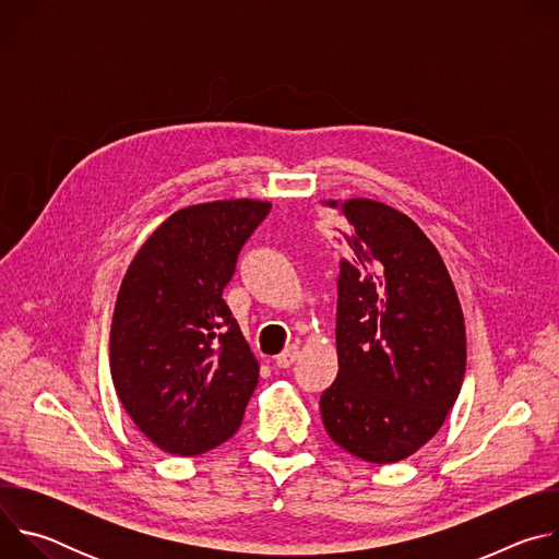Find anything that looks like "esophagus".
Segmentation results:
<instances>
[{
  "mask_svg": "<svg viewBox=\"0 0 559 559\" xmlns=\"http://www.w3.org/2000/svg\"><path fill=\"white\" fill-rule=\"evenodd\" d=\"M298 354H300V347H298V345H289L283 354L276 356V365H278L281 369H287V367H292V365L296 362Z\"/></svg>",
  "mask_w": 559,
  "mask_h": 559,
  "instance_id": "esophagus-1",
  "label": "esophagus"
}]
</instances>
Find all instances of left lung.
Returning a JSON list of instances; mask_svg holds the SVG:
<instances>
[{
	"label": "left lung",
	"mask_w": 559,
	"mask_h": 559,
	"mask_svg": "<svg viewBox=\"0 0 559 559\" xmlns=\"http://www.w3.org/2000/svg\"><path fill=\"white\" fill-rule=\"evenodd\" d=\"M343 221L338 376L321 395L330 438L352 455L401 462L427 444L466 369L462 307L425 231L371 199L328 201Z\"/></svg>",
	"instance_id": "1"
}]
</instances>
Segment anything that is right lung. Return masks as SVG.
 <instances>
[{"label": "right lung", "mask_w": 559, "mask_h": 559, "mask_svg": "<svg viewBox=\"0 0 559 559\" xmlns=\"http://www.w3.org/2000/svg\"><path fill=\"white\" fill-rule=\"evenodd\" d=\"M270 210L254 199L183 207L150 234L123 276L110 373L132 423L166 453H205L241 427L259 362L223 289Z\"/></svg>", "instance_id": "obj_1"}]
</instances>
